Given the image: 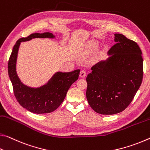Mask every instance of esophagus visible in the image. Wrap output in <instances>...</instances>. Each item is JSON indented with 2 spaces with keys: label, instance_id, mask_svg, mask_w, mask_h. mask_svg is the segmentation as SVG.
Segmentation results:
<instances>
[{
  "label": "esophagus",
  "instance_id": "obj_1",
  "mask_svg": "<svg viewBox=\"0 0 150 150\" xmlns=\"http://www.w3.org/2000/svg\"><path fill=\"white\" fill-rule=\"evenodd\" d=\"M86 75V73L85 70H81L80 72V78H84Z\"/></svg>",
  "mask_w": 150,
  "mask_h": 150
}]
</instances>
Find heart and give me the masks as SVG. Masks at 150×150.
<instances>
[{
    "instance_id": "b5f03b06",
    "label": "heart",
    "mask_w": 150,
    "mask_h": 150,
    "mask_svg": "<svg viewBox=\"0 0 150 150\" xmlns=\"http://www.w3.org/2000/svg\"><path fill=\"white\" fill-rule=\"evenodd\" d=\"M98 47V43L96 42H92L90 44L86 49L87 52H91L92 51H94Z\"/></svg>"
}]
</instances>
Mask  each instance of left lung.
<instances>
[{"mask_svg":"<svg viewBox=\"0 0 150 150\" xmlns=\"http://www.w3.org/2000/svg\"><path fill=\"white\" fill-rule=\"evenodd\" d=\"M116 44L110 56L91 68L87 76L86 98L96 112L120 113L133 100L143 79V58L139 46L122 34H115Z\"/></svg>","mask_w":150,"mask_h":150,"instance_id":"1","label":"left lung"}]
</instances>
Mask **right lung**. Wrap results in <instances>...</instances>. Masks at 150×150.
<instances>
[{
  "instance_id": "right-lung-1",
  "label": "right lung",
  "mask_w": 150,
  "mask_h": 150,
  "mask_svg": "<svg viewBox=\"0 0 150 150\" xmlns=\"http://www.w3.org/2000/svg\"><path fill=\"white\" fill-rule=\"evenodd\" d=\"M35 38H54L50 33H34L28 37L21 38L14 45L8 63V76L13 86L17 101L21 106L34 114H46L54 111L62 104L70 87L78 80L80 70L70 72H57L46 84L31 88L21 82L16 73V60L21 42Z\"/></svg>"
}]
</instances>
